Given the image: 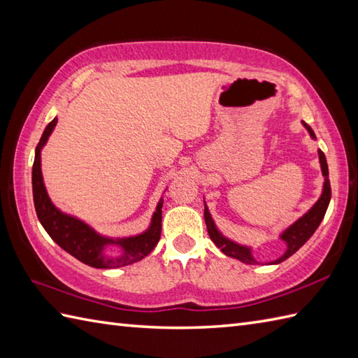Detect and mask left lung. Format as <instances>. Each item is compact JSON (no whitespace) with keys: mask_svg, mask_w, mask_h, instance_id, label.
<instances>
[{"mask_svg":"<svg viewBox=\"0 0 358 358\" xmlns=\"http://www.w3.org/2000/svg\"><path fill=\"white\" fill-rule=\"evenodd\" d=\"M303 126L308 129L309 135L313 136V138H315L314 131L305 123V121H303ZM318 158H320V166H322V172L324 177L322 196L318 199V201L314 204V206L306 212L305 215L296 220L294 224L289 226L287 229L280 235V238L286 243L287 249H286V252L280 258H277L275 262H272V264H278L281 262H285L286 258L295 254L296 250H299L310 237H313V234L317 231V227L322 223V220L326 214V209H328V206H329V201H331L329 171H328V163H326V157L322 150H318ZM204 222H206V227H208L210 240L215 243L217 248L222 249L223 254H226L227 257L237 258V260H240L243 263H248V264L257 263L255 258L252 257V252H250V249L248 246H241V245H238V243L231 241L229 238H226L224 235L217 229V226L209 214L206 204H204Z\"/></svg>","mask_w":358,"mask_h":358,"instance_id":"obj_1","label":"left lung"}]
</instances>
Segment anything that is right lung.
Instances as JSON below:
<instances>
[{"label": "right lung", "mask_w": 358, "mask_h": 358, "mask_svg": "<svg viewBox=\"0 0 358 358\" xmlns=\"http://www.w3.org/2000/svg\"><path fill=\"white\" fill-rule=\"evenodd\" d=\"M57 118H53L45 126L41 135V140L35 149V162L32 167V191H34V203L38 220L43 227L50 235V238L57 243L59 248H63L66 252L77 258L81 263L98 269H115L121 266L132 264L140 262L141 258L149 255L162 235V208L163 200H159L157 209L152 215V222L149 229L135 237L127 238H108L96 234L92 227L83 223L81 220L63 214L62 210L53 206L48 191L43 183L41 173V149L48 141L53 127L57 124ZM108 244H118L124 249V255L115 259H109L102 254L103 248Z\"/></svg>", "instance_id": "obj_1"}]
</instances>
